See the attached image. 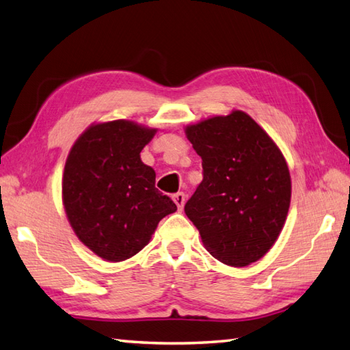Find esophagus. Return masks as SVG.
Wrapping results in <instances>:
<instances>
[{
	"mask_svg": "<svg viewBox=\"0 0 350 350\" xmlns=\"http://www.w3.org/2000/svg\"><path fill=\"white\" fill-rule=\"evenodd\" d=\"M173 202L176 203L177 209L182 211L183 206H185V194H183V192H177V194H174L173 196Z\"/></svg>",
	"mask_w": 350,
	"mask_h": 350,
	"instance_id": "34e87169",
	"label": "esophagus"
}]
</instances>
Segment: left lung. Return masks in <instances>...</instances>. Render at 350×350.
<instances>
[{"mask_svg":"<svg viewBox=\"0 0 350 350\" xmlns=\"http://www.w3.org/2000/svg\"><path fill=\"white\" fill-rule=\"evenodd\" d=\"M185 133L203 161V182L185 213L221 263L257 262L277 242L292 197L280 147L241 109L185 126Z\"/></svg>","mask_w":350,"mask_h":350,"instance_id":"obj_1","label":"left lung"}]
</instances>
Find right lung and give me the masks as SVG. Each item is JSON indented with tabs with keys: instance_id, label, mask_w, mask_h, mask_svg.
<instances>
[{
	"instance_id": "1",
	"label": "right lung",
	"mask_w": 350,
	"mask_h": 350,
	"mask_svg": "<svg viewBox=\"0 0 350 350\" xmlns=\"http://www.w3.org/2000/svg\"><path fill=\"white\" fill-rule=\"evenodd\" d=\"M158 129L132 120L93 123L73 143L62 197L78 239L107 262H123L150 242L177 206L154 188L156 173L141 150Z\"/></svg>"
}]
</instances>
